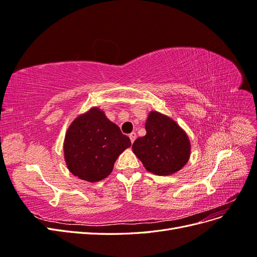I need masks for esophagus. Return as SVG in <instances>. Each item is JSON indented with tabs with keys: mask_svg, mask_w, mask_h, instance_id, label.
I'll return each mask as SVG.
<instances>
[{
	"mask_svg": "<svg viewBox=\"0 0 257 257\" xmlns=\"http://www.w3.org/2000/svg\"><path fill=\"white\" fill-rule=\"evenodd\" d=\"M128 137H130V139H131V143L133 144L134 141L136 139V133H134V132H133V133H131V134L128 135Z\"/></svg>",
	"mask_w": 257,
	"mask_h": 257,
	"instance_id": "34e87169",
	"label": "esophagus"
}]
</instances>
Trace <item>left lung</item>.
Returning <instances> with one entry per match:
<instances>
[{
  "label": "left lung",
  "instance_id": "8db88e82",
  "mask_svg": "<svg viewBox=\"0 0 257 257\" xmlns=\"http://www.w3.org/2000/svg\"><path fill=\"white\" fill-rule=\"evenodd\" d=\"M147 134L134 142L133 152L145 168L158 176H168L180 170L189 161V138L168 116L152 111L146 121Z\"/></svg>",
  "mask_w": 257,
  "mask_h": 257
}]
</instances>
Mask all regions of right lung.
<instances>
[{
	"mask_svg": "<svg viewBox=\"0 0 257 257\" xmlns=\"http://www.w3.org/2000/svg\"><path fill=\"white\" fill-rule=\"evenodd\" d=\"M131 146L118 125L98 108L79 115L68 127L64 142L66 165L73 175L96 182L111 173L119 155Z\"/></svg>",
	"mask_w": 257,
	"mask_h": 257,
	"instance_id": "obj_1",
	"label": "right lung"
}]
</instances>
